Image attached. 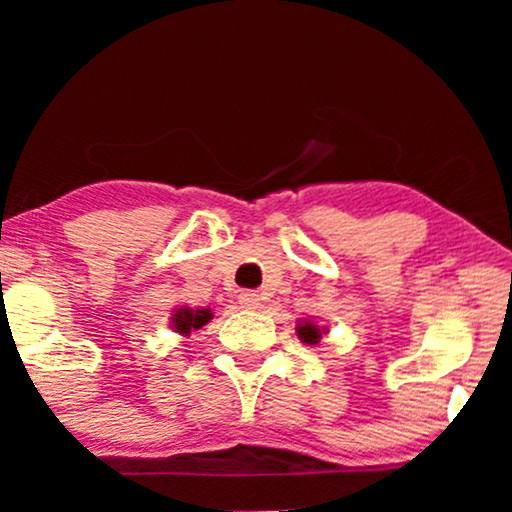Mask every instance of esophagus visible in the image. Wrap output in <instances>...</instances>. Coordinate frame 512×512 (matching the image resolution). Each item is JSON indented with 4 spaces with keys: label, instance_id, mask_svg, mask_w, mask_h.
Instances as JSON below:
<instances>
[{
    "label": "esophagus",
    "instance_id": "obj_1",
    "mask_svg": "<svg viewBox=\"0 0 512 512\" xmlns=\"http://www.w3.org/2000/svg\"><path fill=\"white\" fill-rule=\"evenodd\" d=\"M237 300H240L242 307H247V310H256L258 307V293L256 291H242L240 296H237Z\"/></svg>",
    "mask_w": 512,
    "mask_h": 512
}]
</instances>
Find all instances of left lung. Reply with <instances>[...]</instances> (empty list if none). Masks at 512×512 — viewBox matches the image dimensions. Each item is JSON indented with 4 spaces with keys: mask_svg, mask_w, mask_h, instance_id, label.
Returning <instances> with one entry per match:
<instances>
[{
    "mask_svg": "<svg viewBox=\"0 0 512 512\" xmlns=\"http://www.w3.org/2000/svg\"><path fill=\"white\" fill-rule=\"evenodd\" d=\"M298 338L307 345H317L321 340V328L314 326L312 321H303V324H298Z\"/></svg>",
    "mask_w": 512,
    "mask_h": 512,
    "instance_id": "obj_1",
    "label": "left lung"
}]
</instances>
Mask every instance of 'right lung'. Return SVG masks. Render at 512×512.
I'll list each match as a JSON object with an SVG mask.
<instances>
[{
	"mask_svg": "<svg viewBox=\"0 0 512 512\" xmlns=\"http://www.w3.org/2000/svg\"><path fill=\"white\" fill-rule=\"evenodd\" d=\"M212 319V312L209 310H188V307H181L172 314V328L181 335H188L191 331H198Z\"/></svg>",
	"mask_w": 512,
	"mask_h": 512,
	"instance_id": "add662e5",
	"label": "right lung"
}]
</instances>
